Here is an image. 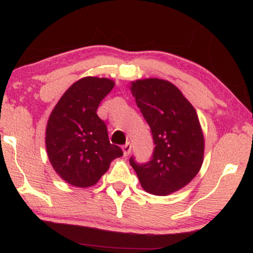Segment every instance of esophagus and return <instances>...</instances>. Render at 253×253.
Here are the masks:
<instances>
[{"instance_id": "1", "label": "esophagus", "mask_w": 253, "mask_h": 253, "mask_svg": "<svg viewBox=\"0 0 253 253\" xmlns=\"http://www.w3.org/2000/svg\"><path fill=\"white\" fill-rule=\"evenodd\" d=\"M130 150H132V145H130V143H126L123 146V151H124V155L125 156H128Z\"/></svg>"}]
</instances>
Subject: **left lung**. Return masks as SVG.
I'll use <instances>...</instances> for the list:
<instances>
[{
	"label": "left lung",
	"instance_id": "1",
	"mask_svg": "<svg viewBox=\"0 0 253 253\" xmlns=\"http://www.w3.org/2000/svg\"><path fill=\"white\" fill-rule=\"evenodd\" d=\"M130 91L150 126L155 149L149 162L138 163L132 156L129 164L144 190L168 195L187 185L201 169L205 140L196 110L168 81L139 80Z\"/></svg>",
	"mask_w": 253,
	"mask_h": 253
}]
</instances>
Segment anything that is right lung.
I'll return each mask as SVG.
<instances>
[{
    "label": "right lung",
    "mask_w": 253,
    "mask_h": 253,
    "mask_svg": "<svg viewBox=\"0 0 253 253\" xmlns=\"http://www.w3.org/2000/svg\"><path fill=\"white\" fill-rule=\"evenodd\" d=\"M113 86L107 78H82L66 90L48 119V159L58 175L75 187L94 185L110 162L124 155L118 145L110 144L106 124L97 115Z\"/></svg>",
    "instance_id": "1"
}]
</instances>
